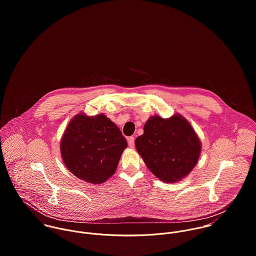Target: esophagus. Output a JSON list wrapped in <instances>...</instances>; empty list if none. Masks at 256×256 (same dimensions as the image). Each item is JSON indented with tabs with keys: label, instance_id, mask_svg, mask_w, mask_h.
Instances as JSON below:
<instances>
[{
	"label": "esophagus",
	"instance_id": "obj_1",
	"mask_svg": "<svg viewBox=\"0 0 256 256\" xmlns=\"http://www.w3.org/2000/svg\"><path fill=\"white\" fill-rule=\"evenodd\" d=\"M134 142H135L134 137H129V138H128V145H129L130 148H134V146H135Z\"/></svg>",
	"mask_w": 256,
	"mask_h": 256
}]
</instances>
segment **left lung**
<instances>
[{"label":"left lung","mask_w":256,"mask_h":256,"mask_svg":"<svg viewBox=\"0 0 256 256\" xmlns=\"http://www.w3.org/2000/svg\"><path fill=\"white\" fill-rule=\"evenodd\" d=\"M135 145L148 168L158 180L170 183L180 180L194 168L201 152L200 140L191 125L178 114L168 119L150 117Z\"/></svg>","instance_id":"1"}]
</instances>
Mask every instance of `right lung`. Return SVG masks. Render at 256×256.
Wrapping results in <instances>:
<instances>
[{
    "label": "right lung",
    "instance_id": "1",
    "mask_svg": "<svg viewBox=\"0 0 256 256\" xmlns=\"http://www.w3.org/2000/svg\"><path fill=\"white\" fill-rule=\"evenodd\" d=\"M127 141L104 114L76 115L69 123L61 154L68 170L80 180L104 183L115 172Z\"/></svg>",
    "mask_w": 256,
    "mask_h": 256
}]
</instances>
